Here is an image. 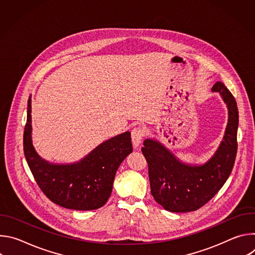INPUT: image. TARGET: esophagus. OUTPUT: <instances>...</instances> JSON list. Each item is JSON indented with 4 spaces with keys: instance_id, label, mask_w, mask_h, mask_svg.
<instances>
[{
    "instance_id": "obj_1",
    "label": "esophagus",
    "mask_w": 255,
    "mask_h": 255,
    "mask_svg": "<svg viewBox=\"0 0 255 255\" xmlns=\"http://www.w3.org/2000/svg\"><path fill=\"white\" fill-rule=\"evenodd\" d=\"M131 138H132V143H133V146L136 148L138 147L141 141H142V138H143V131L140 127L138 128H134L131 132Z\"/></svg>"
}]
</instances>
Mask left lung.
I'll return each mask as SVG.
<instances>
[{
  "label": "left lung",
  "mask_w": 255,
  "mask_h": 255,
  "mask_svg": "<svg viewBox=\"0 0 255 255\" xmlns=\"http://www.w3.org/2000/svg\"><path fill=\"white\" fill-rule=\"evenodd\" d=\"M212 92L219 94L226 104L228 123L219 147L208 161L186 163L155 138L143 142L141 150L148 163L151 195L169 212L187 213L203 207L224 186L234 166L239 121L237 104L221 82L213 86Z\"/></svg>",
  "instance_id": "8db88e82"
}]
</instances>
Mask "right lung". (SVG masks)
Here are the masks:
<instances>
[{
    "instance_id": "add662e5",
    "label": "right lung",
    "mask_w": 255,
    "mask_h": 255,
    "mask_svg": "<svg viewBox=\"0 0 255 255\" xmlns=\"http://www.w3.org/2000/svg\"><path fill=\"white\" fill-rule=\"evenodd\" d=\"M31 96L24 130V154L29 168L44 195L66 209L90 211L103 207L110 198L115 174L133 150L126 131L101 143L80 161L52 163L36 152L32 144Z\"/></svg>"
}]
</instances>
